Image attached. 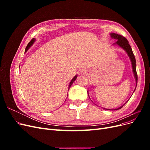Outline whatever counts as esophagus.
<instances>
[{"label": "esophagus", "mask_w": 150, "mask_h": 150, "mask_svg": "<svg viewBox=\"0 0 150 150\" xmlns=\"http://www.w3.org/2000/svg\"><path fill=\"white\" fill-rule=\"evenodd\" d=\"M86 73H87V71H86V69H80L79 71V74L80 75H83V74H86Z\"/></svg>", "instance_id": "1"}]
</instances>
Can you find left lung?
Returning <instances> with one entry per match:
<instances>
[{"mask_svg": "<svg viewBox=\"0 0 150 150\" xmlns=\"http://www.w3.org/2000/svg\"><path fill=\"white\" fill-rule=\"evenodd\" d=\"M110 35H111V38L112 39H115L117 40V41L115 43L113 44L112 45H116V46H117L120 47L121 48H122L127 53L128 57H129V59H130L131 62V66H132L133 72L134 77V79H135V81H136V87H135V89H136V88H137V83H138V75H137V68H136V67H137V62H136L135 57H134V54L133 52L132 49H131V46H129V42L128 41V40H127L125 37H123V36H122L120 34H115V33H110ZM135 89L134 90V92ZM88 96H89L88 91ZM128 101V100L127 101L123 104V105H122L121 106L117 108L116 109H115V110H109V109H106V108H103V109H104V110H120V109H121L122 106H123Z\"/></svg>", "mask_w": 150, "mask_h": 150, "instance_id": "obj_1", "label": "left lung"}]
</instances>
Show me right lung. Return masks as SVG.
Instances as JSON below:
<instances>
[{"instance_id":"add662e5","label":"right lung","mask_w":150,"mask_h":150,"mask_svg":"<svg viewBox=\"0 0 150 150\" xmlns=\"http://www.w3.org/2000/svg\"><path fill=\"white\" fill-rule=\"evenodd\" d=\"M36 40V39H35V38H33V39H32V40H30V41L28 43V46H26V47H25V53L28 51V50L32 46H33V45L34 44V43L35 42V41ZM77 77H78V76L77 75H76L72 79V80L71 81V82H70V83H69V88H68V89H69V88H71V85L72 84V83H73L74 82V81L76 79V78H77ZM68 95V94H67Z\"/></svg>"}]
</instances>
